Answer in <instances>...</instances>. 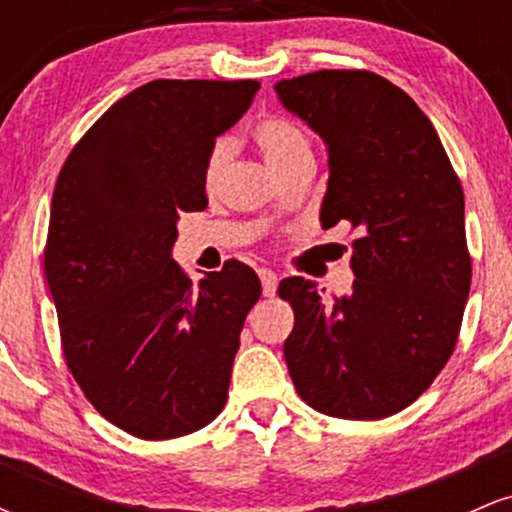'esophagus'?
<instances>
[{"label":"esophagus","mask_w":512,"mask_h":512,"mask_svg":"<svg viewBox=\"0 0 512 512\" xmlns=\"http://www.w3.org/2000/svg\"><path fill=\"white\" fill-rule=\"evenodd\" d=\"M257 274H260L264 296H267V298L274 296V291H276V274L272 272V269H267V267H262Z\"/></svg>","instance_id":"obj_1"}]
</instances>
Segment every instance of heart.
Masks as SVG:
<instances>
[{
  "instance_id": "heart-1",
  "label": "heart",
  "mask_w": 512,
  "mask_h": 512,
  "mask_svg": "<svg viewBox=\"0 0 512 512\" xmlns=\"http://www.w3.org/2000/svg\"><path fill=\"white\" fill-rule=\"evenodd\" d=\"M255 142L276 173H284L296 163L313 161V139H310L308 129L298 125L296 120H289V117H267V120H262L255 127ZM228 154H231V144L226 139L214 144L207 161L209 185L219 178L223 163L228 161Z\"/></svg>"
}]
</instances>
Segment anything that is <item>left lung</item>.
Returning <instances> with one entry per match:
<instances>
[{
    "mask_svg": "<svg viewBox=\"0 0 512 512\" xmlns=\"http://www.w3.org/2000/svg\"><path fill=\"white\" fill-rule=\"evenodd\" d=\"M274 91L327 146L322 228L358 231L349 296L327 298L303 276L279 284L296 313L286 366L322 414L385 419L436 380L457 344L472 281L462 185L431 120L383 76L322 69Z\"/></svg>",
    "mask_w": 512,
    "mask_h": 512,
    "instance_id": "8db88e82",
    "label": "left lung"
}]
</instances>
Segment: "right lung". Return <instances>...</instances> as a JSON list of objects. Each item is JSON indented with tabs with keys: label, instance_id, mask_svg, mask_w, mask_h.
Instances as JSON below:
<instances>
[{
	"label": "right lung",
	"instance_id": "obj_1",
	"mask_svg": "<svg viewBox=\"0 0 512 512\" xmlns=\"http://www.w3.org/2000/svg\"><path fill=\"white\" fill-rule=\"evenodd\" d=\"M260 84L156 79L120 98L64 161L45 279L67 366L110 424L144 440L221 414L257 274L228 262L192 286L173 260L180 211L207 207L216 137Z\"/></svg>",
	"mask_w": 512,
	"mask_h": 512
}]
</instances>
